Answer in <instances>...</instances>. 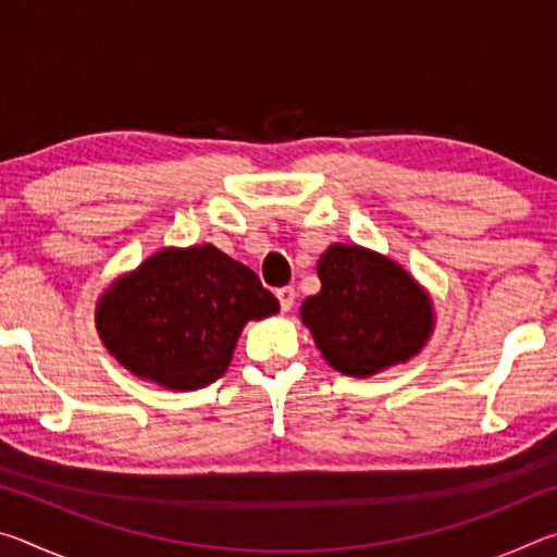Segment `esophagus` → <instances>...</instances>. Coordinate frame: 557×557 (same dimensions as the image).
Returning <instances> with one entry per match:
<instances>
[{"mask_svg": "<svg viewBox=\"0 0 557 557\" xmlns=\"http://www.w3.org/2000/svg\"><path fill=\"white\" fill-rule=\"evenodd\" d=\"M295 297H297L295 287H280V289H277V299H280L282 312H289L292 305H295Z\"/></svg>", "mask_w": 557, "mask_h": 557, "instance_id": "1", "label": "esophagus"}]
</instances>
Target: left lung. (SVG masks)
Wrapping results in <instances>:
<instances>
[{"label":"left lung","instance_id":"obj_1","mask_svg":"<svg viewBox=\"0 0 557 557\" xmlns=\"http://www.w3.org/2000/svg\"><path fill=\"white\" fill-rule=\"evenodd\" d=\"M322 289L301 301V322L334 371L369 379L422 351L435 329L432 299L398 262L334 243L317 262Z\"/></svg>","mask_w":557,"mask_h":557}]
</instances>
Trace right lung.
<instances>
[{
  "label": "right lung",
  "mask_w": 557,
  "mask_h": 557,
  "mask_svg": "<svg viewBox=\"0 0 557 557\" xmlns=\"http://www.w3.org/2000/svg\"><path fill=\"white\" fill-rule=\"evenodd\" d=\"M277 312L280 301L256 272L206 243L164 248L117 277L98 299L96 326L137 379L196 391L228 371L250 319Z\"/></svg>",
  "instance_id": "obj_1"
}]
</instances>
